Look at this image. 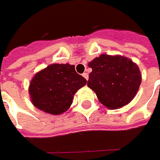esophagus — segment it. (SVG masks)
<instances>
[{"label": "esophagus", "instance_id": "34e87169", "mask_svg": "<svg viewBox=\"0 0 160 160\" xmlns=\"http://www.w3.org/2000/svg\"><path fill=\"white\" fill-rule=\"evenodd\" d=\"M83 77L86 79V80H88V78H89V76H88V74L87 73H83Z\"/></svg>", "mask_w": 160, "mask_h": 160}]
</instances>
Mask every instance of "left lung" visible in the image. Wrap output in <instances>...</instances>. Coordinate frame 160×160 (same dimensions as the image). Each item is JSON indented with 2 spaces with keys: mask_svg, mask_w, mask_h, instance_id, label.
<instances>
[{
  "mask_svg": "<svg viewBox=\"0 0 160 160\" xmlns=\"http://www.w3.org/2000/svg\"><path fill=\"white\" fill-rule=\"evenodd\" d=\"M92 69L87 85L105 107L117 109L135 97L142 83L137 64L121 55L102 54L88 63Z\"/></svg>",
  "mask_w": 160,
  "mask_h": 160,
  "instance_id": "1",
  "label": "left lung"
}]
</instances>
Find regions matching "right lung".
<instances>
[{
    "mask_svg": "<svg viewBox=\"0 0 160 160\" xmlns=\"http://www.w3.org/2000/svg\"><path fill=\"white\" fill-rule=\"evenodd\" d=\"M86 83L74 65L55 63L34 75L28 92L34 107L45 113L60 115L69 108L75 93Z\"/></svg>",
    "mask_w": 160,
    "mask_h": 160,
    "instance_id": "1",
    "label": "right lung"
}]
</instances>
